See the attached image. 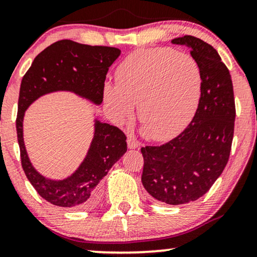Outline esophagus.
Instances as JSON below:
<instances>
[{
	"label": "esophagus",
	"instance_id": "esophagus-1",
	"mask_svg": "<svg viewBox=\"0 0 257 257\" xmlns=\"http://www.w3.org/2000/svg\"><path fill=\"white\" fill-rule=\"evenodd\" d=\"M127 143H128V148H129V149H136V148L140 146V142H139V141H137L134 136H129V137H128Z\"/></svg>",
	"mask_w": 257,
	"mask_h": 257
}]
</instances>
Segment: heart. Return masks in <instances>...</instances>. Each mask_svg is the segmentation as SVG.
I'll use <instances>...</instances> for the list:
<instances>
[{
	"label": "heart",
	"mask_w": 257,
	"mask_h": 257,
	"mask_svg": "<svg viewBox=\"0 0 257 257\" xmlns=\"http://www.w3.org/2000/svg\"><path fill=\"white\" fill-rule=\"evenodd\" d=\"M117 85L106 84L103 99L117 122L139 117L155 141L176 136L196 113L202 74L192 56L170 48L137 50L116 70Z\"/></svg>",
	"instance_id": "obj_1"
}]
</instances>
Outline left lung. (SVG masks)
Segmentation results:
<instances>
[{
	"label": "left lung",
	"mask_w": 257,
	"mask_h": 257,
	"mask_svg": "<svg viewBox=\"0 0 257 257\" xmlns=\"http://www.w3.org/2000/svg\"><path fill=\"white\" fill-rule=\"evenodd\" d=\"M202 74L201 97L190 124L162 146L141 149L142 184L155 199L169 205L194 201L211 189L228 162L235 121V101L228 68L212 45L184 36Z\"/></svg>",
	"instance_id": "1"
}]
</instances>
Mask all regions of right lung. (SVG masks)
Instances as JSON below:
<instances>
[{
	"label": "right lung",
	"instance_id": "right-lung-1",
	"mask_svg": "<svg viewBox=\"0 0 257 257\" xmlns=\"http://www.w3.org/2000/svg\"><path fill=\"white\" fill-rule=\"evenodd\" d=\"M120 53L110 46L63 39L43 50L22 79L16 118L22 168L39 196L52 205L75 209L94 207L101 196V179L127 151V137L117 127L95 120L91 147L77 171L63 180L48 179L36 171L25 150V110L39 96L57 91L73 92L100 104L107 72Z\"/></svg>",
	"mask_w": 257,
	"mask_h": 257
}]
</instances>
